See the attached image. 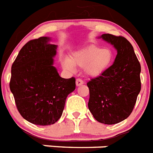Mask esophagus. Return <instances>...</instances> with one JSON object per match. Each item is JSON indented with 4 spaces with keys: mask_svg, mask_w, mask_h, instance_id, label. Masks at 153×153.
<instances>
[{
    "mask_svg": "<svg viewBox=\"0 0 153 153\" xmlns=\"http://www.w3.org/2000/svg\"><path fill=\"white\" fill-rule=\"evenodd\" d=\"M83 84V81L81 79H76V85L77 86V87H79V86H81Z\"/></svg>",
    "mask_w": 153,
    "mask_h": 153,
    "instance_id": "1",
    "label": "esophagus"
}]
</instances>
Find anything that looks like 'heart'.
<instances>
[{
	"label": "heart",
	"instance_id": "1",
	"mask_svg": "<svg viewBox=\"0 0 153 153\" xmlns=\"http://www.w3.org/2000/svg\"><path fill=\"white\" fill-rule=\"evenodd\" d=\"M113 59V53L110 49H101L91 45L78 51L72 58H63L61 66L63 70L73 72L75 66L83 67L84 74L88 76L95 77L104 73L110 66Z\"/></svg>",
	"mask_w": 153,
	"mask_h": 153
}]
</instances>
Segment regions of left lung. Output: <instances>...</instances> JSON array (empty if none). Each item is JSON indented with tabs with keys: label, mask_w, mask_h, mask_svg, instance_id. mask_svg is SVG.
Returning a JSON list of instances; mask_svg holds the SVG:
<instances>
[{
	"label": "left lung",
	"mask_w": 153,
	"mask_h": 153,
	"mask_svg": "<svg viewBox=\"0 0 153 153\" xmlns=\"http://www.w3.org/2000/svg\"><path fill=\"white\" fill-rule=\"evenodd\" d=\"M99 39L113 45L117 56L110 67L87 83L88 108L97 121L114 125L126 119L132 111L141 91V66L125 38L103 34Z\"/></svg>",
	"instance_id": "1"
}]
</instances>
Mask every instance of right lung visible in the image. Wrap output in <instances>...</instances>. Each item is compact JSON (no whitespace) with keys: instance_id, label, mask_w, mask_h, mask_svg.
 I'll list each match as a JSON object with an SVG mask.
<instances>
[{"instance_id":"obj_1","label":"right lung","mask_w":153,"mask_h":153,"mask_svg":"<svg viewBox=\"0 0 153 153\" xmlns=\"http://www.w3.org/2000/svg\"><path fill=\"white\" fill-rule=\"evenodd\" d=\"M50 42L45 36L26 43L12 64L10 82L21 115L42 126L60 118L66 97L76 88L75 78H62L53 66L57 45Z\"/></svg>"}]
</instances>
